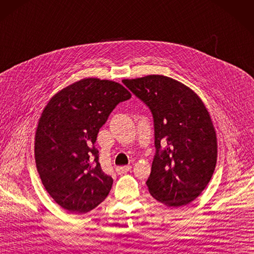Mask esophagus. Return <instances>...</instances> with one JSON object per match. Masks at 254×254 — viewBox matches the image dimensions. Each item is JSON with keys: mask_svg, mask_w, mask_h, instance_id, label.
<instances>
[{"mask_svg": "<svg viewBox=\"0 0 254 254\" xmlns=\"http://www.w3.org/2000/svg\"><path fill=\"white\" fill-rule=\"evenodd\" d=\"M129 171H131V166H128V165H127V166H119V167L116 168V172H117V174H118V175L126 174V173H127Z\"/></svg>", "mask_w": 254, "mask_h": 254, "instance_id": "obj_1", "label": "esophagus"}]
</instances>
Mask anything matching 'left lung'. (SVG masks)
I'll list each match as a JSON object with an SVG mask.
<instances>
[{
  "mask_svg": "<svg viewBox=\"0 0 254 254\" xmlns=\"http://www.w3.org/2000/svg\"><path fill=\"white\" fill-rule=\"evenodd\" d=\"M150 109L155 154L146 185L170 207L191 203L209 183L217 162V137L203 102L177 80L149 75L122 80Z\"/></svg>",
  "mask_w": 254,
  "mask_h": 254,
  "instance_id": "left-lung-1",
  "label": "left lung"
}]
</instances>
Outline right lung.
<instances>
[{"instance_id": "add662e5", "label": "right lung", "mask_w": 254, "mask_h": 254, "mask_svg": "<svg viewBox=\"0 0 254 254\" xmlns=\"http://www.w3.org/2000/svg\"><path fill=\"white\" fill-rule=\"evenodd\" d=\"M131 96L118 82L87 78L45 107L35 135L36 167L45 189L64 209L82 214L107 197L114 180L103 172L94 144L116 106Z\"/></svg>"}]
</instances>
